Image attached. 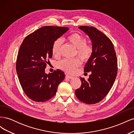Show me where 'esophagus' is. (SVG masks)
Returning <instances> with one entry per match:
<instances>
[{"mask_svg":"<svg viewBox=\"0 0 134 134\" xmlns=\"http://www.w3.org/2000/svg\"><path fill=\"white\" fill-rule=\"evenodd\" d=\"M65 78H68V79H72V78H73V76H70V75H66Z\"/></svg>","mask_w":134,"mask_h":134,"instance_id":"esophagus-1","label":"esophagus"}]
</instances>
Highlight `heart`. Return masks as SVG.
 <instances>
[{"instance_id": "b5f03b06", "label": "heart", "mask_w": 134, "mask_h": 134, "mask_svg": "<svg viewBox=\"0 0 134 134\" xmlns=\"http://www.w3.org/2000/svg\"><path fill=\"white\" fill-rule=\"evenodd\" d=\"M67 40L75 48L76 54L83 61H87L90 59L93 53L92 46L87 44V40L79 34H73L69 36ZM63 44L62 40L58 38L54 41L52 46V53L55 56L60 55L61 48ZM80 62L79 59L75 58L71 60L64 59L58 64L59 69L68 73H72L75 69L79 66Z\"/></svg>"}]
</instances>
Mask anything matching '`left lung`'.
Wrapping results in <instances>:
<instances>
[{"mask_svg": "<svg viewBox=\"0 0 134 134\" xmlns=\"http://www.w3.org/2000/svg\"><path fill=\"white\" fill-rule=\"evenodd\" d=\"M92 42L93 53L85 65L84 71H91L86 80L80 78L82 85L75 91L79 100L95 104L102 100L113 86L117 73V60L112 42L107 36L93 27L80 26Z\"/></svg>", "mask_w": 134, "mask_h": 134, "instance_id": "left-lung-1", "label": "left lung"}]
</instances>
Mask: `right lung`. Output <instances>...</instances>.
Wrapping results in <instances>:
<instances>
[{"instance_id":"1","label":"right lung","mask_w":134,"mask_h":134,"mask_svg":"<svg viewBox=\"0 0 134 134\" xmlns=\"http://www.w3.org/2000/svg\"><path fill=\"white\" fill-rule=\"evenodd\" d=\"M69 28L44 26L24 39L18 53L16 71L19 83L27 96L35 102H45L53 97L59 84L65 78L58 69L47 74V60L52 56V46Z\"/></svg>"}]
</instances>
